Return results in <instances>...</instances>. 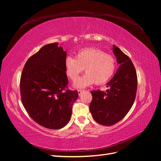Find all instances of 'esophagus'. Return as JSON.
<instances>
[{"mask_svg": "<svg viewBox=\"0 0 161 161\" xmlns=\"http://www.w3.org/2000/svg\"><path fill=\"white\" fill-rule=\"evenodd\" d=\"M84 91H85L84 90H78V93H79V95H80Z\"/></svg>", "mask_w": 161, "mask_h": 161, "instance_id": "esophagus-1", "label": "esophagus"}]
</instances>
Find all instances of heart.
I'll return each mask as SVG.
<instances>
[{"label":"heart","mask_w":161,"mask_h":161,"mask_svg":"<svg viewBox=\"0 0 161 161\" xmlns=\"http://www.w3.org/2000/svg\"><path fill=\"white\" fill-rule=\"evenodd\" d=\"M66 74L75 80L85 69L86 74L77 79L74 86L83 88L95 83L103 85L113 76L116 61L111 55L96 48H85L78 52L75 58L67 57L64 61Z\"/></svg>","instance_id":"heart-1"}]
</instances>
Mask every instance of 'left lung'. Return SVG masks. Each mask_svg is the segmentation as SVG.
I'll use <instances>...</instances> for the list:
<instances>
[{
  "label": "left lung",
  "mask_w": 161,
  "mask_h": 161,
  "mask_svg": "<svg viewBox=\"0 0 161 161\" xmlns=\"http://www.w3.org/2000/svg\"><path fill=\"white\" fill-rule=\"evenodd\" d=\"M113 52L119 64L115 75L107 83L106 92L91 91L89 109L97 123L110 126L119 122L134 104L137 90V75L130 58L115 45Z\"/></svg>",
  "instance_id": "left-lung-1"
}]
</instances>
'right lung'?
Here are the masks:
<instances>
[{
	"label": "right lung",
	"instance_id": "obj_1",
	"mask_svg": "<svg viewBox=\"0 0 161 161\" xmlns=\"http://www.w3.org/2000/svg\"><path fill=\"white\" fill-rule=\"evenodd\" d=\"M66 52L58 43L45 45L29 58L21 76L22 103L31 118L48 129L58 130L69 122L76 91L66 90Z\"/></svg>",
	"mask_w": 161,
	"mask_h": 161
}]
</instances>
